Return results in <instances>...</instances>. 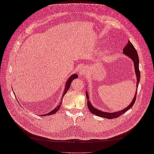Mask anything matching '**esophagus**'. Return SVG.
<instances>
[{"label":"esophagus","instance_id":"obj_1","mask_svg":"<svg viewBox=\"0 0 154 154\" xmlns=\"http://www.w3.org/2000/svg\"><path fill=\"white\" fill-rule=\"evenodd\" d=\"M86 67H85V66H82L81 68H80V70H79V74L81 75H85L86 73Z\"/></svg>","mask_w":154,"mask_h":154}]
</instances>
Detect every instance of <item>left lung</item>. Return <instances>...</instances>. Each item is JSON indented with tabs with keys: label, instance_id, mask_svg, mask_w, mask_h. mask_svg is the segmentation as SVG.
<instances>
[{
	"label": "left lung",
	"instance_id": "1",
	"mask_svg": "<svg viewBox=\"0 0 154 154\" xmlns=\"http://www.w3.org/2000/svg\"><path fill=\"white\" fill-rule=\"evenodd\" d=\"M123 53L126 54L127 56H128V57H130L131 59L133 60V61L134 63L135 70L136 75H137V88H136L137 90H136L135 94L132 101H131V103L126 108L123 109V110H121L120 112H116L115 113H107V112L100 111V110H99V109L94 108L90 103V101H89L88 93H87V92H86V98H87V105H88V107L89 110L91 112V113L94 114V115H96L99 116H101V117H103V118H106L108 119H112L117 118V117L120 116L122 114L125 113L134 105L135 100H136V97H137L138 83H139V82H140V70H139L138 56L137 50L135 49L134 45L130 42V41H128V43L127 44V45L125 46V48H123Z\"/></svg>",
	"mask_w": 154,
	"mask_h": 154
}]
</instances>
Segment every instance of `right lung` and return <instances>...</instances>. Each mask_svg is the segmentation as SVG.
<instances>
[{
  "mask_svg": "<svg viewBox=\"0 0 154 154\" xmlns=\"http://www.w3.org/2000/svg\"><path fill=\"white\" fill-rule=\"evenodd\" d=\"M78 75H76V74H75V75H72V76H70V78L68 79V80L67 81V83H66V86H65V88H64V93H63V96H62V99H61V102L60 103V104L58 105L53 110H52L51 112H50L49 113H47V114H45V115H43L44 116H46V115H53V114H54V113H56L58 110H59V109L60 108V106H61V103H62V100H63V97H64V95L66 93V92L68 91V90H69V87H70V86H71V82H72V81L73 79H76V78H78ZM41 116H42V115H41Z\"/></svg>",
  "mask_w": 154,
  "mask_h": 154,
  "instance_id": "obj_1",
  "label": "right lung"
}]
</instances>
